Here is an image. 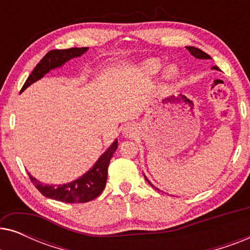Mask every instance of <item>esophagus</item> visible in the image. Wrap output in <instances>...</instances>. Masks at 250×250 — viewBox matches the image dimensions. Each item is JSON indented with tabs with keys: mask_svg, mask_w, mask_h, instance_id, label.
I'll use <instances>...</instances> for the list:
<instances>
[{
	"mask_svg": "<svg viewBox=\"0 0 250 250\" xmlns=\"http://www.w3.org/2000/svg\"><path fill=\"white\" fill-rule=\"evenodd\" d=\"M136 129L138 128H136V126L134 124H127L124 128V134L131 138V136H133L136 133Z\"/></svg>",
	"mask_w": 250,
	"mask_h": 250,
	"instance_id": "34e87169",
	"label": "esophagus"
}]
</instances>
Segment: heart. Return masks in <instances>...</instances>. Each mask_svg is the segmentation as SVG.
Here are the masks:
<instances>
[{
  "mask_svg": "<svg viewBox=\"0 0 250 250\" xmlns=\"http://www.w3.org/2000/svg\"><path fill=\"white\" fill-rule=\"evenodd\" d=\"M158 67H159L158 62H157V61H153V60H150L146 63V69L150 71V73H153V71H156L157 69H158ZM174 75H175V70H174L173 68H168V69L165 71V77L166 78H172V77H174Z\"/></svg>",
  "mask_w": 250,
  "mask_h": 250,
  "instance_id": "1",
  "label": "heart"
}]
</instances>
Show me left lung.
I'll use <instances>...</instances> for the list:
<instances>
[{"mask_svg":"<svg viewBox=\"0 0 250 250\" xmlns=\"http://www.w3.org/2000/svg\"><path fill=\"white\" fill-rule=\"evenodd\" d=\"M187 49L189 50V52L192 54L193 57H196V58H198V59H210V57L208 56L207 53H205L204 51H201L200 49H197V47H193V46H187ZM214 69H216V70H218V67H213ZM149 182V181H148Z\"/></svg>","mask_w":250,"mask_h":250,"instance_id":"1","label":"left lung"}]
</instances>
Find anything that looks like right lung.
<instances>
[{
    "instance_id": "obj_1",
    "label": "right lung",
    "mask_w": 250,
    "mask_h": 250,
    "mask_svg": "<svg viewBox=\"0 0 250 250\" xmlns=\"http://www.w3.org/2000/svg\"><path fill=\"white\" fill-rule=\"evenodd\" d=\"M87 47H70L66 50H51L47 52L43 59L36 64L32 74L27 78V81L23 84L21 88L22 92L36 82L40 78H42L46 73H49L51 69L62 66L66 61L70 60L71 58L80 57L83 54ZM117 140L112 143V146L102 155L95 165L88 170L86 174L80 179L74 181V182L62 184V186H46V184L41 183L35 177H33L28 173L29 179L32 183L35 186L37 190L43 194L44 197L51 198V199L62 201L67 204L74 203H87L95 199L101 194L105 187L108 175V165L110 163V159L114 156V152L117 149Z\"/></svg>"
}]
</instances>
